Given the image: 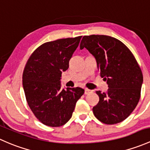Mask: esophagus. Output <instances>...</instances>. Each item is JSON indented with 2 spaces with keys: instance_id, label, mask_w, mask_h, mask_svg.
Returning a JSON list of instances; mask_svg holds the SVG:
<instances>
[{
  "instance_id": "34e87169",
  "label": "esophagus",
  "mask_w": 150,
  "mask_h": 150,
  "mask_svg": "<svg viewBox=\"0 0 150 150\" xmlns=\"http://www.w3.org/2000/svg\"><path fill=\"white\" fill-rule=\"evenodd\" d=\"M91 92H92V91H91L90 89H86V88L84 89V94H85V95H87V94L91 93Z\"/></svg>"
}]
</instances>
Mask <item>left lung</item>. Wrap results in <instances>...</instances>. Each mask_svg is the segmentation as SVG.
<instances>
[{
  "label": "left lung",
  "instance_id": "1",
  "mask_svg": "<svg viewBox=\"0 0 150 150\" xmlns=\"http://www.w3.org/2000/svg\"><path fill=\"white\" fill-rule=\"evenodd\" d=\"M85 47L97 61L100 76L107 81V92L97 91L100 100L93 113L105 124L124 121L137 107L143 76L129 48L118 40L107 35L84 36L80 49Z\"/></svg>",
  "mask_w": 150,
  "mask_h": 150
}]
</instances>
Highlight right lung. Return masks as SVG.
<instances>
[{
	"mask_svg": "<svg viewBox=\"0 0 150 150\" xmlns=\"http://www.w3.org/2000/svg\"><path fill=\"white\" fill-rule=\"evenodd\" d=\"M81 36L47 42L29 57L23 73V88L31 110L43 124L64 125L71 118L77 100L84 93L81 87L61 88V74Z\"/></svg>",
	"mask_w": 150,
	"mask_h": 150,
	"instance_id": "1",
	"label": "right lung"
}]
</instances>
